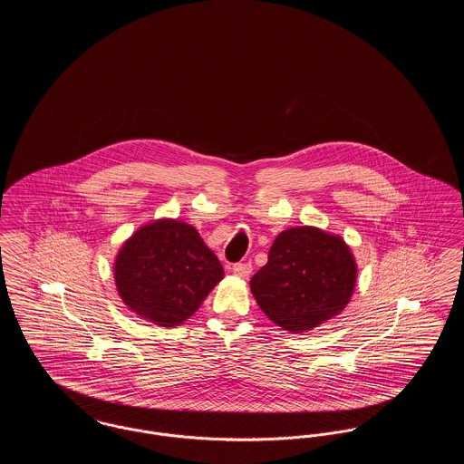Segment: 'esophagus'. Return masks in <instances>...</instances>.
Returning <instances> with one entry per match:
<instances>
[{
  "label": "esophagus",
  "mask_w": 464,
  "mask_h": 464,
  "mask_svg": "<svg viewBox=\"0 0 464 464\" xmlns=\"http://www.w3.org/2000/svg\"><path fill=\"white\" fill-rule=\"evenodd\" d=\"M233 273H235V276L246 280L252 275V265H248V263H237V265L233 266Z\"/></svg>",
  "instance_id": "esophagus-1"
}]
</instances>
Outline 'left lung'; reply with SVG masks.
<instances>
[{
  "label": "left lung",
  "mask_w": 464,
  "mask_h": 464,
  "mask_svg": "<svg viewBox=\"0 0 464 464\" xmlns=\"http://www.w3.org/2000/svg\"><path fill=\"white\" fill-rule=\"evenodd\" d=\"M356 261L339 235L313 226L282 231L250 290L266 316L284 331H313L350 303Z\"/></svg>",
  "instance_id": "left-lung-1"
}]
</instances>
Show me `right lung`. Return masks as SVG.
<instances>
[{
  "label": "right lung",
  "mask_w": 464,
  "mask_h": 464,
  "mask_svg": "<svg viewBox=\"0 0 464 464\" xmlns=\"http://www.w3.org/2000/svg\"><path fill=\"white\" fill-rule=\"evenodd\" d=\"M112 269L125 306L160 327L184 324L224 278L198 231L177 219L140 226L121 245Z\"/></svg>",
  "instance_id": "obj_1"
}]
</instances>
